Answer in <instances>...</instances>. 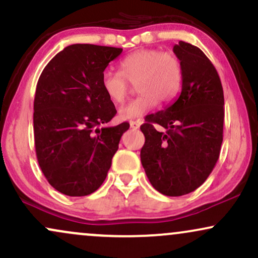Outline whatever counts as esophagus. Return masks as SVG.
<instances>
[{"label": "esophagus", "mask_w": 258, "mask_h": 258, "mask_svg": "<svg viewBox=\"0 0 258 258\" xmlns=\"http://www.w3.org/2000/svg\"><path fill=\"white\" fill-rule=\"evenodd\" d=\"M130 126H131V128L133 130H138L139 126H141V121H131V122H130Z\"/></svg>", "instance_id": "34e87169"}]
</instances>
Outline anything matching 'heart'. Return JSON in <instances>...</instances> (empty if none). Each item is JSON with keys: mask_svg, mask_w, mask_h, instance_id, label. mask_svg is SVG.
<instances>
[{"mask_svg": "<svg viewBox=\"0 0 258 258\" xmlns=\"http://www.w3.org/2000/svg\"><path fill=\"white\" fill-rule=\"evenodd\" d=\"M130 84L138 82L139 94L120 109V117L132 120L153 110L159 102L168 104L179 94L183 84V68L179 58L161 49H139L127 54L119 63V73L105 70L102 88L115 104H122L130 92Z\"/></svg>", "mask_w": 258, "mask_h": 258, "instance_id": "b5f03b06", "label": "heart"}]
</instances>
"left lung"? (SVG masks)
<instances>
[{
  "label": "left lung",
  "instance_id": "left-lung-1",
  "mask_svg": "<svg viewBox=\"0 0 258 258\" xmlns=\"http://www.w3.org/2000/svg\"><path fill=\"white\" fill-rule=\"evenodd\" d=\"M173 52L183 68L182 92L165 110L146 116L141 161L156 190L180 197L199 188L220 158L224 97L217 70L200 48L179 41Z\"/></svg>",
  "mask_w": 258,
  "mask_h": 258
}]
</instances>
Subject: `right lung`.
Listing matches in <instances>:
<instances>
[{"mask_svg": "<svg viewBox=\"0 0 258 258\" xmlns=\"http://www.w3.org/2000/svg\"><path fill=\"white\" fill-rule=\"evenodd\" d=\"M122 48L76 43L46 65L34 100V136L38 165L58 191L92 194L104 182L121 136L122 122L103 127L116 115L102 88V74Z\"/></svg>", "mask_w": 258, "mask_h": 258, "instance_id": "obj_1", "label": "right lung"}]
</instances>
